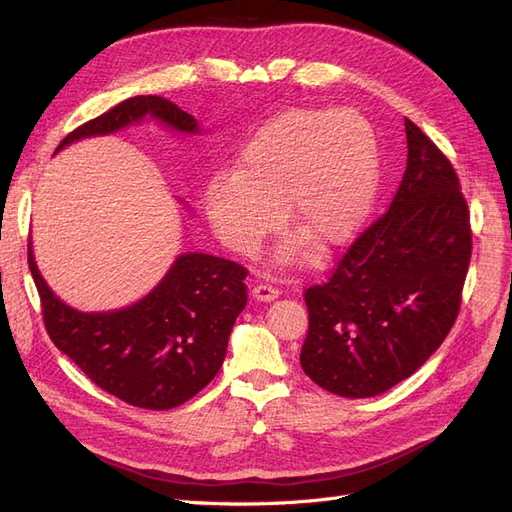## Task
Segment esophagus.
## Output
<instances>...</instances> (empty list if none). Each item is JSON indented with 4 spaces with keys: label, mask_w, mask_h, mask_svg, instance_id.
<instances>
[{
    "label": "esophagus",
    "mask_w": 512,
    "mask_h": 512,
    "mask_svg": "<svg viewBox=\"0 0 512 512\" xmlns=\"http://www.w3.org/2000/svg\"><path fill=\"white\" fill-rule=\"evenodd\" d=\"M252 294H254V299H258V301H273L277 294H280V288L260 282L252 288Z\"/></svg>",
    "instance_id": "34e87169"
}]
</instances>
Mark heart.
Listing matches in <instances>:
<instances>
[{"label": "heart", "instance_id": "1", "mask_svg": "<svg viewBox=\"0 0 512 512\" xmlns=\"http://www.w3.org/2000/svg\"><path fill=\"white\" fill-rule=\"evenodd\" d=\"M380 153L371 123L354 108H299L262 128L239 173H218L205 194L213 228L252 252L280 224L314 247L350 239L374 203ZM292 250H288L290 254Z\"/></svg>", "mask_w": 512, "mask_h": 512}]
</instances>
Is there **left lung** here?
I'll return each instance as SVG.
<instances>
[{
  "instance_id": "1",
  "label": "left lung",
  "mask_w": 512,
  "mask_h": 512,
  "mask_svg": "<svg viewBox=\"0 0 512 512\" xmlns=\"http://www.w3.org/2000/svg\"><path fill=\"white\" fill-rule=\"evenodd\" d=\"M408 166L386 209L303 294L301 367L324 391L374 397L440 348L461 307L472 256L470 209L455 168L406 119Z\"/></svg>"
}]
</instances>
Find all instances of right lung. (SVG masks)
Returning a JSON list of instances; mask_svg holds the SVG:
<instances>
[{
    "instance_id": "1",
    "label": "right lung",
    "mask_w": 512,
    "mask_h": 512,
    "mask_svg": "<svg viewBox=\"0 0 512 512\" xmlns=\"http://www.w3.org/2000/svg\"><path fill=\"white\" fill-rule=\"evenodd\" d=\"M145 115L181 132L198 130L196 119L170 100L136 96L72 130L55 151ZM27 262L53 344L102 391L145 410L177 408L205 389L224 363L232 324L247 303V269L209 254H181L143 301L100 314L61 303L42 280L32 247Z\"/></svg>"
}]
</instances>
